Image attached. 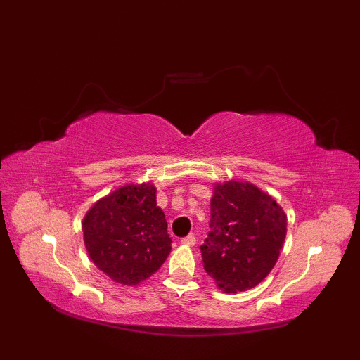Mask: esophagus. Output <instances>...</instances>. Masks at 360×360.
<instances>
[{"instance_id":"34e87169","label":"esophagus","mask_w":360,"mask_h":360,"mask_svg":"<svg viewBox=\"0 0 360 360\" xmlns=\"http://www.w3.org/2000/svg\"><path fill=\"white\" fill-rule=\"evenodd\" d=\"M181 244H184V246H195L196 244L195 235H187L184 238H181Z\"/></svg>"}]
</instances>
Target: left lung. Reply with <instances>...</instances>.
<instances>
[{"instance_id": "1", "label": "left lung", "mask_w": 360, "mask_h": 360, "mask_svg": "<svg viewBox=\"0 0 360 360\" xmlns=\"http://www.w3.org/2000/svg\"><path fill=\"white\" fill-rule=\"evenodd\" d=\"M204 269L229 294L255 288L280 257L288 217L281 205L249 181L213 184Z\"/></svg>"}]
</instances>
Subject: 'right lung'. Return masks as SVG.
Segmentation results:
<instances>
[{
    "mask_svg": "<svg viewBox=\"0 0 360 360\" xmlns=\"http://www.w3.org/2000/svg\"><path fill=\"white\" fill-rule=\"evenodd\" d=\"M82 231L91 262L125 286L151 277L172 250L151 182L127 184L101 198L86 212Z\"/></svg>",
    "mask_w": 360,
    "mask_h": 360,
    "instance_id": "obj_1",
    "label": "right lung"
}]
</instances>
